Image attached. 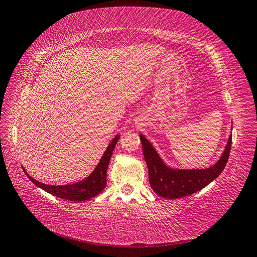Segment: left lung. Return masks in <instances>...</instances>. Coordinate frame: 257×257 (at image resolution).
Segmentation results:
<instances>
[{"label":"left lung","mask_w":257,"mask_h":257,"mask_svg":"<svg viewBox=\"0 0 257 257\" xmlns=\"http://www.w3.org/2000/svg\"><path fill=\"white\" fill-rule=\"evenodd\" d=\"M140 140L152 190L162 198L178 199L198 192L220 176L230 156L232 135L228 137L220 159L205 169H174L169 167L163 162L155 147L141 134Z\"/></svg>","instance_id":"obj_1"}]
</instances>
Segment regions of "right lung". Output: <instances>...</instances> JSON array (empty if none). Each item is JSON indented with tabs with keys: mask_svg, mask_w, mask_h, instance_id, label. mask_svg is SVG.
<instances>
[{
	"mask_svg": "<svg viewBox=\"0 0 257 257\" xmlns=\"http://www.w3.org/2000/svg\"><path fill=\"white\" fill-rule=\"evenodd\" d=\"M120 138V135L114 136V138L109 143L107 149L103 152L101 159L98 162V165L94 169L88 177L80 180L78 182L69 183L65 185H51V184H44L43 182L37 181V180L33 179L29 173L26 172L25 169L23 170L31 181L34 183L36 187L43 189L46 192L55 195L56 198H61L67 201H74V202H81L85 200H89L94 198L98 193L105 189L107 184V169L109 161L112 155V151L116 147L117 141Z\"/></svg>",
	"mask_w": 257,
	"mask_h": 257,
	"instance_id": "add662e5",
	"label": "right lung"
}]
</instances>
